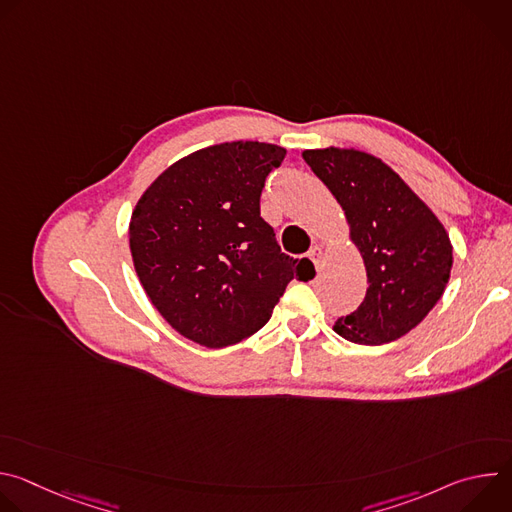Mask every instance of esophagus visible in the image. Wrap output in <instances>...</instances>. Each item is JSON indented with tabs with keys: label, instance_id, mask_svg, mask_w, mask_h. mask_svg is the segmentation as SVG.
Listing matches in <instances>:
<instances>
[{
	"label": "esophagus",
	"instance_id": "esophagus-1",
	"mask_svg": "<svg viewBox=\"0 0 512 512\" xmlns=\"http://www.w3.org/2000/svg\"><path fill=\"white\" fill-rule=\"evenodd\" d=\"M308 257L312 259V263L316 265V269H322V263H324V249L320 245H314L310 251H308Z\"/></svg>",
	"mask_w": 512,
	"mask_h": 512
}]
</instances>
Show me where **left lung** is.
Here are the masks:
<instances>
[{"mask_svg": "<svg viewBox=\"0 0 512 512\" xmlns=\"http://www.w3.org/2000/svg\"><path fill=\"white\" fill-rule=\"evenodd\" d=\"M306 164L340 202L367 267V296L334 332L387 344L413 330L442 298L452 243L423 200L379 158L356 150H308Z\"/></svg>", "mask_w": 512, "mask_h": 512, "instance_id": "8db88e82", "label": "left lung"}]
</instances>
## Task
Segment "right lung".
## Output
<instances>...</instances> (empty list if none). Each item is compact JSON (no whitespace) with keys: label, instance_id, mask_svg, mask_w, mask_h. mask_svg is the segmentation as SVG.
Returning a JSON list of instances; mask_svg holds the SVG:
<instances>
[{"label":"right lung","instance_id":"add662e5","mask_svg":"<svg viewBox=\"0 0 512 512\" xmlns=\"http://www.w3.org/2000/svg\"><path fill=\"white\" fill-rule=\"evenodd\" d=\"M285 150L231 141L194 152L143 192L129 223L137 277L166 322L208 346L261 330L287 283L316 275L281 253L261 218V190Z\"/></svg>","mask_w":512,"mask_h":512}]
</instances>
